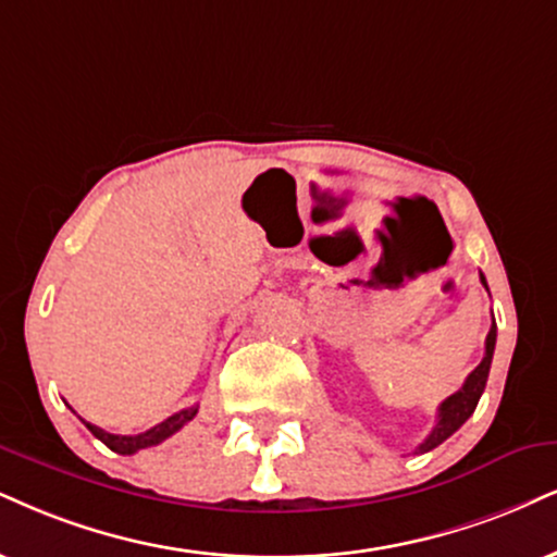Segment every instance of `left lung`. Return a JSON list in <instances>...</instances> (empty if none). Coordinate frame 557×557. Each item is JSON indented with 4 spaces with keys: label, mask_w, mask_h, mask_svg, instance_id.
Listing matches in <instances>:
<instances>
[{
    "label": "left lung",
    "mask_w": 557,
    "mask_h": 557,
    "mask_svg": "<svg viewBox=\"0 0 557 557\" xmlns=\"http://www.w3.org/2000/svg\"><path fill=\"white\" fill-rule=\"evenodd\" d=\"M480 281H483V286H485V289H488V284H485L483 273H480ZM493 351H496V320H493V325H491V331H488V338H485V356H483V361H480L478 367L472 369L470 376H468V380H465V384L457 389L455 395H449L442 405H438V418H436L434 431H431V434L423 438V444H418V449H416L418 455L436 449L438 444L446 442V438L455 434L459 425H462L472 413H475L480 395H483L485 382H488Z\"/></svg>",
    "instance_id": "obj_1"
}]
</instances>
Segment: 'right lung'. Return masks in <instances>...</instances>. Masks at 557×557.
Segmentation results:
<instances>
[{
	"label": "right lung",
	"instance_id": "right-lung-1",
	"mask_svg": "<svg viewBox=\"0 0 557 557\" xmlns=\"http://www.w3.org/2000/svg\"><path fill=\"white\" fill-rule=\"evenodd\" d=\"M198 413V405H194V408H185V410H177L175 416L164 418L162 423L152 425L149 431H144V434H136V436H121V434H108V431H102L100 425H92L87 421H82L87 425L89 431H92L95 438H100L102 444L108 446V449L119 451V455H136L139 449H147V446H157L162 444L164 438H170L173 434H177V431L183 429L185 423H190Z\"/></svg>",
	"mask_w": 557,
	"mask_h": 557
}]
</instances>
